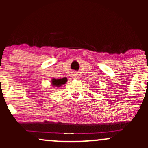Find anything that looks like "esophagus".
Returning <instances> with one entry per match:
<instances>
[{"instance_id": "obj_1", "label": "esophagus", "mask_w": 148, "mask_h": 148, "mask_svg": "<svg viewBox=\"0 0 148 148\" xmlns=\"http://www.w3.org/2000/svg\"><path fill=\"white\" fill-rule=\"evenodd\" d=\"M71 77H72L73 78L76 79V78H77V77H78V74H77L76 72H73L72 74H71Z\"/></svg>"}]
</instances>
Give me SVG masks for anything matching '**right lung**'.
<instances>
[{
    "label": "right lung",
    "mask_w": 148,
    "mask_h": 148,
    "mask_svg": "<svg viewBox=\"0 0 148 148\" xmlns=\"http://www.w3.org/2000/svg\"><path fill=\"white\" fill-rule=\"evenodd\" d=\"M67 79L66 78H62V79H53L51 80V84L53 86H56V87H59L62 85L64 84L66 82Z\"/></svg>",
    "instance_id": "obj_1"
}]
</instances>
